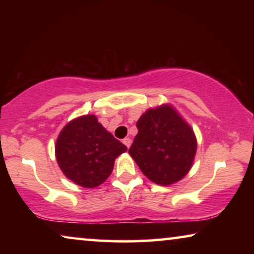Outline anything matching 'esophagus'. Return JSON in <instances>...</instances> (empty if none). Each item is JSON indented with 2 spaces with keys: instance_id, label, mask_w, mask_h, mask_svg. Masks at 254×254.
Segmentation results:
<instances>
[{
  "instance_id": "esophagus-1",
  "label": "esophagus",
  "mask_w": 254,
  "mask_h": 254,
  "mask_svg": "<svg viewBox=\"0 0 254 254\" xmlns=\"http://www.w3.org/2000/svg\"><path fill=\"white\" fill-rule=\"evenodd\" d=\"M123 142H124V144L126 145L127 148H129L130 147V144H131V140L129 137H125L124 140H123Z\"/></svg>"
}]
</instances>
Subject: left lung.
Listing matches in <instances>:
<instances>
[{"label": "left lung", "mask_w": 254, "mask_h": 254, "mask_svg": "<svg viewBox=\"0 0 254 254\" xmlns=\"http://www.w3.org/2000/svg\"><path fill=\"white\" fill-rule=\"evenodd\" d=\"M129 155L148 179L168 186L183 179L193 164L196 140L175 109H150L138 119Z\"/></svg>", "instance_id": "left-lung-1"}]
</instances>
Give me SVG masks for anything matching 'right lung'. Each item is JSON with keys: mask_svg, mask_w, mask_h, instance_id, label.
Wrapping results in <instances>:
<instances>
[{"mask_svg": "<svg viewBox=\"0 0 254 254\" xmlns=\"http://www.w3.org/2000/svg\"><path fill=\"white\" fill-rule=\"evenodd\" d=\"M126 150V145L109 133L92 114L65 125L55 145L62 172L85 189L105 182L112 173L116 158Z\"/></svg>", "mask_w": 254, "mask_h": 254, "instance_id": "obj_1", "label": "right lung"}]
</instances>
